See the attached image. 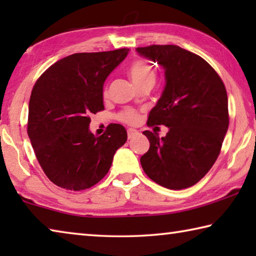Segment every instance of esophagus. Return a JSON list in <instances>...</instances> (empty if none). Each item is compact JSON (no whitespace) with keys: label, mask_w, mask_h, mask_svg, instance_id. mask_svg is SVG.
Returning <instances> with one entry per match:
<instances>
[{"label":"esophagus","mask_w":256,"mask_h":256,"mask_svg":"<svg viewBox=\"0 0 256 256\" xmlns=\"http://www.w3.org/2000/svg\"><path fill=\"white\" fill-rule=\"evenodd\" d=\"M138 134V132L136 131V130H134V128H128V138H132L134 136H136Z\"/></svg>","instance_id":"1"}]
</instances>
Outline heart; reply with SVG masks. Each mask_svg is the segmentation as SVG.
Wrapping results in <instances>:
<instances>
[{"label": "heart", "instance_id": "heart-1", "mask_svg": "<svg viewBox=\"0 0 256 256\" xmlns=\"http://www.w3.org/2000/svg\"><path fill=\"white\" fill-rule=\"evenodd\" d=\"M128 76L131 78L132 82L136 88L144 86H151L154 84L156 81V74L148 63L142 60H136L128 68ZM120 120H123L125 123L133 124L136 122L138 115L136 112L133 110H125L120 114Z\"/></svg>", "mask_w": 256, "mask_h": 256}]
</instances>
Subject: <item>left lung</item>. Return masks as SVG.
Returning <instances> with one entry per match:
<instances>
[{"instance_id": "left-lung-1", "label": "left lung", "mask_w": 256, "mask_h": 256, "mask_svg": "<svg viewBox=\"0 0 256 256\" xmlns=\"http://www.w3.org/2000/svg\"><path fill=\"white\" fill-rule=\"evenodd\" d=\"M136 53L164 71V88L148 125H164L166 136L144 131L150 148L141 166L170 190L196 184L214 166L226 136L228 98L224 82L206 60L176 45L138 47Z\"/></svg>"}]
</instances>
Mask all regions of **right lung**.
<instances>
[{"instance_id":"right-lung-1","label":"right lung","mask_w":256,"mask_h":256,"mask_svg":"<svg viewBox=\"0 0 256 256\" xmlns=\"http://www.w3.org/2000/svg\"><path fill=\"white\" fill-rule=\"evenodd\" d=\"M128 48L76 53L58 60L34 86L28 136L46 176L60 188L82 190L102 180L116 150L128 138L120 124L100 136L89 128L90 114L104 110V84Z\"/></svg>"}]
</instances>
